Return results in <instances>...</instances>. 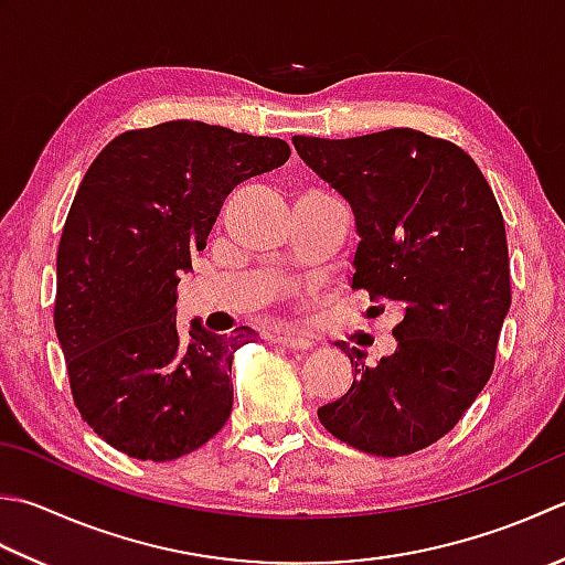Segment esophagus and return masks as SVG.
<instances>
[{"mask_svg":"<svg viewBox=\"0 0 565 565\" xmlns=\"http://www.w3.org/2000/svg\"><path fill=\"white\" fill-rule=\"evenodd\" d=\"M276 342H279V345H284V348H289V350H308V348H313V340L311 338L294 335V333H281L279 338H276Z\"/></svg>","mask_w":565,"mask_h":565,"instance_id":"esophagus-1","label":"esophagus"}]
</instances>
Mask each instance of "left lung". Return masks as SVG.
<instances>
[{
    "instance_id": "left-lung-1",
    "label": "left lung",
    "mask_w": 565,
    "mask_h": 565,
    "mask_svg": "<svg viewBox=\"0 0 565 565\" xmlns=\"http://www.w3.org/2000/svg\"><path fill=\"white\" fill-rule=\"evenodd\" d=\"M294 147L355 213L352 289L404 311L374 367L338 342L355 380L318 418L370 456H408L444 438L492 374L512 306L500 205L466 151L408 127Z\"/></svg>"
}]
</instances>
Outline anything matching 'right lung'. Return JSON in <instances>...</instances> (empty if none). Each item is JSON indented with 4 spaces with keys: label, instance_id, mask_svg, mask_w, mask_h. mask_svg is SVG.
Listing matches in <instances>:
<instances>
[{
    "label": "right lung",
    "instance_id": "1",
    "mask_svg": "<svg viewBox=\"0 0 565 565\" xmlns=\"http://www.w3.org/2000/svg\"><path fill=\"white\" fill-rule=\"evenodd\" d=\"M289 143L175 119L115 137L65 217L53 323L73 402L95 434L137 460H175L232 412V358L252 328L175 323V289L205 249L225 198L279 169Z\"/></svg>",
    "mask_w": 565,
    "mask_h": 565
}]
</instances>
